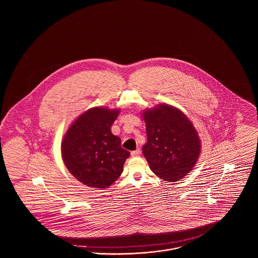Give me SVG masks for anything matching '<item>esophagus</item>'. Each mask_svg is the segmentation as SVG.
<instances>
[{"instance_id": "34e87169", "label": "esophagus", "mask_w": 258, "mask_h": 258, "mask_svg": "<svg viewBox=\"0 0 258 258\" xmlns=\"http://www.w3.org/2000/svg\"><path fill=\"white\" fill-rule=\"evenodd\" d=\"M140 153H141L140 149H137V150H135V151H133V152L131 153V155H132L133 158H135V157H138V156L140 155Z\"/></svg>"}]
</instances>
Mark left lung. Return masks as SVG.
Instances as JSON below:
<instances>
[{"label": "left lung", "instance_id": "8db88e82", "mask_svg": "<svg viewBox=\"0 0 258 258\" xmlns=\"http://www.w3.org/2000/svg\"><path fill=\"white\" fill-rule=\"evenodd\" d=\"M147 143L143 155L151 170L160 179L177 182L192 169L200 153V140L182 111L160 104L145 111Z\"/></svg>", "mask_w": 258, "mask_h": 258}]
</instances>
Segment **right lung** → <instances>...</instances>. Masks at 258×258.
<instances>
[{
  "instance_id": "right-lung-1",
  "label": "right lung",
  "mask_w": 258,
  "mask_h": 258,
  "mask_svg": "<svg viewBox=\"0 0 258 258\" xmlns=\"http://www.w3.org/2000/svg\"><path fill=\"white\" fill-rule=\"evenodd\" d=\"M119 110L95 107L80 115L67 132L61 143L63 162L82 184L105 188L122 174L130 152L111 126Z\"/></svg>"
}]
</instances>
